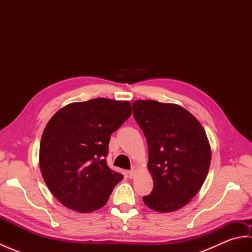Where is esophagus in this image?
I'll return each mask as SVG.
<instances>
[{"instance_id": "1", "label": "esophagus", "mask_w": 252, "mask_h": 252, "mask_svg": "<svg viewBox=\"0 0 252 252\" xmlns=\"http://www.w3.org/2000/svg\"><path fill=\"white\" fill-rule=\"evenodd\" d=\"M136 170H137V168L135 167V165H133L132 169L129 171V175H130V178H133V176H134V174H135V172H136Z\"/></svg>"}]
</instances>
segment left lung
Wrapping results in <instances>:
<instances>
[{
    "label": "left lung",
    "instance_id": "1",
    "mask_svg": "<svg viewBox=\"0 0 252 252\" xmlns=\"http://www.w3.org/2000/svg\"><path fill=\"white\" fill-rule=\"evenodd\" d=\"M133 116L148 145L153 191L143 197L158 212L183 208L200 189L211 161V147L200 122L183 107L156 100L133 101Z\"/></svg>",
    "mask_w": 252,
    "mask_h": 252
}]
</instances>
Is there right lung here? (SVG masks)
I'll use <instances>...</instances> for the list:
<instances>
[{
	"mask_svg": "<svg viewBox=\"0 0 252 252\" xmlns=\"http://www.w3.org/2000/svg\"><path fill=\"white\" fill-rule=\"evenodd\" d=\"M131 111L126 100L94 98L63 107L47 122L40 143V170L63 206L87 213L108 201L123 179L106 162L110 135Z\"/></svg>",
	"mask_w": 252,
	"mask_h": 252,
	"instance_id": "add662e5",
	"label": "right lung"
}]
</instances>
